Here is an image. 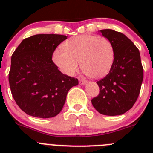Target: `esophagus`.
<instances>
[{"label":"esophagus","instance_id":"1","mask_svg":"<svg viewBox=\"0 0 153 153\" xmlns=\"http://www.w3.org/2000/svg\"><path fill=\"white\" fill-rule=\"evenodd\" d=\"M79 83L80 85H85L86 83V80H85V79H80V78H79Z\"/></svg>","mask_w":153,"mask_h":153}]
</instances>
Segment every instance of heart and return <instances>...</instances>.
Here are the masks:
<instances>
[{
    "mask_svg": "<svg viewBox=\"0 0 153 153\" xmlns=\"http://www.w3.org/2000/svg\"><path fill=\"white\" fill-rule=\"evenodd\" d=\"M56 50L53 60L63 74L73 76L79 68L92 78H101L109 73L115 59L112 42L106 37L83 34L74 36Z\"/></svg>",
    "mask_w": 153,
    "mask_h": 153,
    "instance_id": "heart-1",
    "label": "heart"
}]
</instances>
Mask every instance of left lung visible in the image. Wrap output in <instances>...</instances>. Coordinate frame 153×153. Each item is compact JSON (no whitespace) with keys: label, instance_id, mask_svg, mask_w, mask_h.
Instances as JSON below:
<instances>
[{"label":"left lung","instance_id":"1","mask_svg":"<svg viewBox=\"0 0 153 153\" xmlns=\"http://www.w3.org/2000/svg\"><path fill=\"white\" fill-rule=\"evenodd\" d=\"M100 32L113 44L115 59L109 74L97 82L100 93L91 102L101 114L122 115L133 106L141 89L143 68L140 51L123 33L111 29Z\"/></svg>","mask_w":153,"mask_h":153}]
</instances>
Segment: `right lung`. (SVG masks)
Wrapping results in <instances>:
<instances>
[{
  "label": "right lung",
  "mask_w": 153,
  "mask_h": 153,
  "mask_svg": "<svg viewBox=\"0 0 153 153\" xmlns=\"http://www.w3.org/2000/svg\"><path fill=\"white\" fill-rule=\"evenodd\" d=\"M60 34H36L22 40L11 56L10 90L16 103L27 114L51 118L63 107L67 93L78 85L76 78L62 74L52 60Z\"/></svg>",
  "instance_id": "right-lung-1"
}]
</instances>
